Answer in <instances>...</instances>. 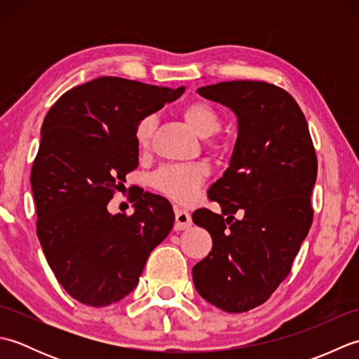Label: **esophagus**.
<instances>
[{
	"label": "esophagus",
	"instance_id": "34e87169",
	"mask_svg": "<svg viewBox=\"0 0 359 359\" xmlns=\"http://www.w3.org/2000/svg\"><path fill=\"white\" fill-rule=\"evenodd\" d=\"M193 225L191 215L188 211L175 208V222H174V230L175 231H182V230H188L189 226Z\"/></svg>",
	"mask_w": 359,
	"mask_h": 359
}]
</instances>
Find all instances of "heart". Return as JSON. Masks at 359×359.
Instances as JSON below:
<instances>
[{
  "label": "heart",
  "mask_w": 359,
  "mask_h": 359,
  "mask_svg": "<svg viewBox=\"0 0 359 359\" xmlns=\"http://www.w3.org/2000/svg\"><path fill=\"white\" fill-rule=\"evenodd\" d=\"M184 118L189 128L201 137H210L222 125L220 114L211 103L194 100L184 108ZM156 128V117H143L135 128V142L140 149H148ZM207 168L203 165H166L152 175V185L160 193L175 202L189 203L199 196L201 187L207 179Z\"/></svg>",
  "instance_id": "heart-1"
}]
</instances>
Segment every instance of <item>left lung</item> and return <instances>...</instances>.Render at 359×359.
<instances>
[{"label": "left lung", "mask_w": 359, "mask_h": 359, "mask_svg": "<svg viewBox=\"0 0 359 359\" xmlns=\"http://www.w3.org/2000/svg\"><path fill=\"white\" fill-rule=\"evenodd\" d=\"M197 93L236 114L238 139L230 166L208 189L222 212H193V222L212 238L193 280L205 301L242 313L269 299L292 270L313 220L318 158L306 117L282 88L238 80Z\"/></svg>", "instance_id": "1"}]
</instances>
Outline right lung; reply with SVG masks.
Wrapping results in <instances>:
<instances>
[{
    "label": "right lung",
    "instance_id": "obj_1",
    "mask_svg": "<svg viewBox=\"0 0 359 359\" xmlns=\"http://www.w3.org/2000/svg\"><path fill=\"white\" fill-rule=\"evenodd\" d=\"M184 90L100 77L65 93L43 121L30 172L36 236L57 280L81 304L123 299L171 231L174 211L162 196L135 197L131 216L111 215L108 203L139 166L137 123Z\"/></svg>",
    "mask_w": 359,
    "mask_h": 359
}]
</instances>
